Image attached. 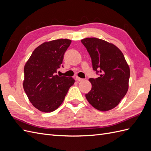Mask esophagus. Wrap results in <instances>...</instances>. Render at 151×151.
Returning <instances> with one entry per match:
<instances>
[{"label": "esophagus", "instance_id": "34e87169", "mask_svg": "<svg viewBox=\"0 0 151 151\" xmlns=\"http://www.w3.org/2000/svg\"><path fill=\"white\" fill-rule=\"evenodd\" d=\"M76 79L77 81H84V79H82V78H80V77H76Z\"/></svg>", "mask_w": 151, "mask_h": 151}]
</instances>
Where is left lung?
Masks as SVG:
<instances>
[{"mask_svg":"<svg viewBox=\"0 0 151 151\" xmlns=\"http://www.w3.org/2000/svg\"><path fill=\"white\" fill-rule=\"evenodd\" d=\"M99 75L90 78L92 88L86 98L92 106L106 111L116 107L129 88L130 68L120 50L112 43L96 38L81 40Z\"/></svg>","mask_w":151,"mask_h":151,"instance_id":"8db88e82","label":"left lung"}]
</instances>
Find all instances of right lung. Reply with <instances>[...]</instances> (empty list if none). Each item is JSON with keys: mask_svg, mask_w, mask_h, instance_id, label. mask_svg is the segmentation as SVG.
Listing matches in <instances>:
<instances>
[{"mask_svg": "<svg viewBox=\"0 0 151 151\" xmlns=\"http://www.w3.org/2000/svg\"><path fill=\"white\" fill-rule=\"evenodd\" d=\"M71 40L59 39L40 45L32 53L24 68L23 88L30 102L38 110L57 109L75 80L56 75Z\"/></svg>", "mask_w": 151, "mask_h": 151, "instance_id": "right-lung-1", "label": "right lung"}]
</instances>
